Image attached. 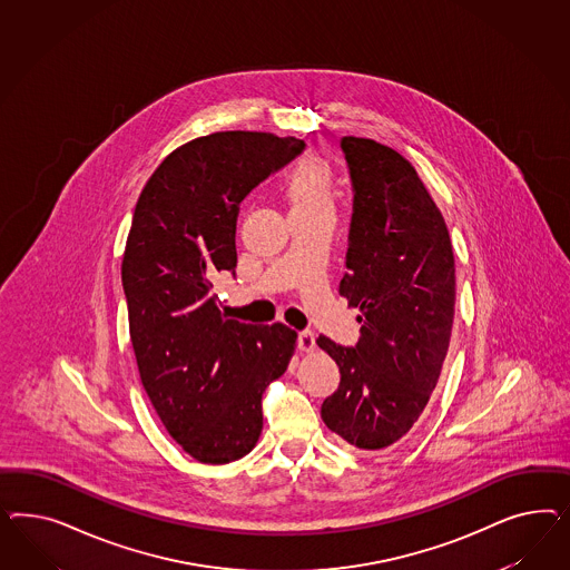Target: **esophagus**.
Listing matches in <instances>:
<instances>
[{"label": "esophagus", "mask_w": 570, "mask_h": 570, "mask_svg": "<svg viewBox=\"0 0 570 570\" xmlns=\"http://www.w3.org/2000/svg\"><path fill=\"white\" fill-rule=\"evenodd\" d=\"M296 346H298L301 351H305V353L313 351V348H315V336H313V332H309V330L298 332V336H296Z\"/></svg>", "instance_id": "obj_1"}]
</instances>
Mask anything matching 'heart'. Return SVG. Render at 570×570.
<instances>
[{
    "label": "heart",
    "mask_w": 570,
    "mask_h": 570,
    "mask_svg": "<svg viewBox=\"0 0 570 570\" xmlns=\"http://www.w3.org/2000/svg\"><path fill=\"white\" fill-rule=\"evenodd\" d=\"M284 196L291 213H332L336 198L332 167L322 156H305L288 175Z\"/></svg>",
    "instance_id": "b5f03b06"
}]
</instances>
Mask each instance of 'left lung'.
Masks as SVG:
<instances>
[{
    "label": "left lung",
    "instance_id": "left-lung-1",
    "mask_svg": "<svg viewBox=\"0 0 570 570\" xmlns=\"http://www.w3.org/2000/svg\"><path fill=\"white\" fill-rule=\"evenodd\" d=\"M353 188L346 274L338 293L357 307L355 346L317 338L341 370L322 420L348 445L397 443L424 412L448 355L455 265L448 225L397 150L341 139Z\"/></svg>",
    "mask_w": 570,
    "mask_h": 570
}]
</instances>
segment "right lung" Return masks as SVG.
Returning a JSON list of instances; mask_svg holds the SVG:
<instances>
[{
    "instance_id": "right-lung-1",
    "label": "right lung",
    "mask_w": 570,
    "mask_h": 570,
    "mask_svg": "<svg viewBox=\"0 0 570 570\" xmlns=\"http://www.w3.org/2000/svg\"><path fill=\"white\" fill-rule=\"evenodd\" d=\"M305 141L219 131L173 150L139 194L121 279L139 379L173 439L203 464L240 460L259 441L261 397L296 332L229 320L213 291L236 276L240 203Z\"/></svg>"
}]
</instances>
